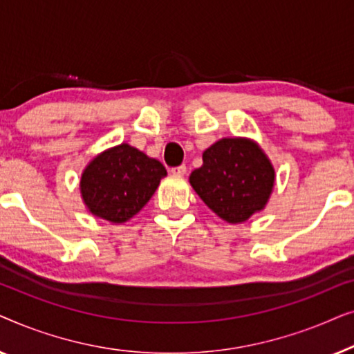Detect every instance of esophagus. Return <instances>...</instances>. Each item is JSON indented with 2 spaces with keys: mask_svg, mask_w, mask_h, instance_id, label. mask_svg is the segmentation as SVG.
<instances>
[{
  "mask_svg": "<svg viewBox=\"0 0 354 354\" xmlns=\"http://www.w3.org/2000/svg\"><path fill=\"white\" fill-rule=\"evenodd\" d=\"M171 172L174 174V176H185V174H187V166L174 167V169H171Z\"/></svg>",
  "mask_w": 354,
  "mask_h": 354,
  "instance_id": "esophagus-1",
  "label": "esophagus"
}]
</instances>
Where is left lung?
Masks as SVG:
<instances>
[{
    "instance_id": "1",
    "label": "left lung",
    "mask_w": 354,
    "mask_h": 354,
    "mask_svg": "<svg viewBox=\"0 0 354 354\" xmlns=\"http://www.w3.org/2000/svg\"><path fill=\"white\" fill-rule=\"evenodd\" d=\"M275 171L254 140L221 138L203 153V166L190 174V185L212 212L229 224L261 212L272 195Z\"/></svg>"
}]
</instances>
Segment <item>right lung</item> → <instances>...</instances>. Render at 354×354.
I'll return each instance as SVG.
<instances>
[{"label": "right lung", "instance_id": "add662e5", "mask_svg": "<svg viewBox=\"0 0 354 354\" xmlns=\"http://www.w3.org/2000/svg\"><path fill=\"white\" fill-rule=\"evenodd\" d=\"M166 176V167L158 159L120 143L86 164L80 177V195L91 214L124 224L142 211Z\"/></svg>", "mask_w": 354, "mask_h": 354}]
</instances>
